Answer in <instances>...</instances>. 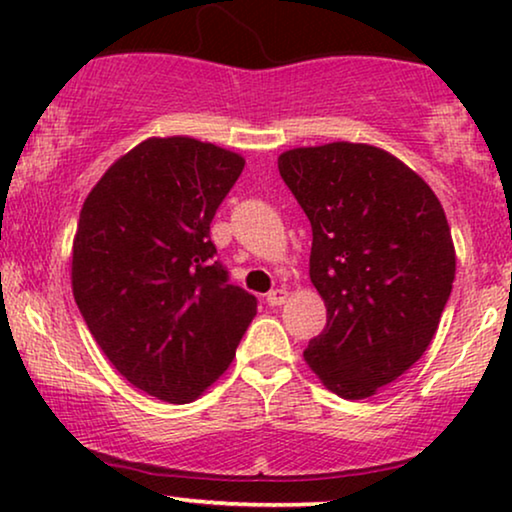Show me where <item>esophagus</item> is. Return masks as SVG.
<instances>
[{
	"label": "esophagus",
	"instance_id": "obj_1",
	"mask_svg": "<svg viewBox=\"0 0 512 512\" xmlns=\"http://www.w3.org/2000/svg\"><path fill=\"white\" fill-rule=\"evenodd\" d=\"M286 298H289V291L286 289H272L268 296H265V303H268L270 307H279L286 303Z\"/></svg>",
	"mask_w": 512,
	"mask_h": 512
}]
</instances>
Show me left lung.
Returning a JSON list of instances; mask_svg holds the SVG:
<instances>
[{"mask_svg": "<svg viewBox=\"0 0 512 512\" xmlns=\"http://www.w3.org/2000/svg\"><path fill=\"white\" fill-rule=\"evenodd\" d=\"M312 226L310 279L326 328L305 361L326 389L359 401L401 377L431 345L457 256L429 184L384 149L333 142L277 158Z\"/></svg>", "mask_w": 512, "mask_h": 512, "instance_id": "8db88e82", "label": "left lung"}]
</instances>
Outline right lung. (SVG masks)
Returning <instances> with one entry per match:
<instances>
[{
    "mask_svg": "<svg viewBox=\"0 0 512 512\" xmlns=\"http://www.w3.org/2000/svg\"><path fill=\"white\" fill-rule=\"evenodd\" d=\"M244 158L193 137H151L104 172L81 207L74 300L118 373L191 403L226 373L256 298L228 284L209 237Z\"/></svg>",
    "mask_w": 512,
    "mask_h": 512,
    "instance_id": "obj_1",
    "label": "right lung"
}]
</instances>
